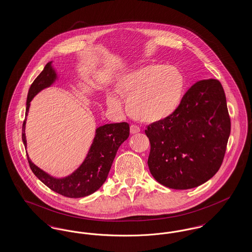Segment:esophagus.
<instances>
[{
  "mask_svg": "<svg viewBox=\"0 0 252 252\" xmlns=\"http://www.w3.org/2000/svg\"><path fill=\"white\" fill-rule=\"evenodd\" d=\"M140 127L138 126H136V125H131L130 126V133L131 134H135V133H138V132H140Z\"/></svg>",
  "mask_w": 252,
  "mask_h": 252,
  "instance_id": "1",
  "label": "esophagus"
}]
</instances>
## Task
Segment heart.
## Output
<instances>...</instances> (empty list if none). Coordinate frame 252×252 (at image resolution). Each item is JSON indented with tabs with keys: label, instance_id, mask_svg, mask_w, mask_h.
<instances>
[{
	"label": "heart",
	"instance_id": "heart-1",
	"mask_svg": "<svg viewBox=\"0 0 252 252\" xmlns=\"http://www.w3.org/2000/svg\"><path fill=\"white\" fill-rule=\"evenodd\" d=\"M185 91V77L179 69L151 64L130 72L121 80L119 92L126 99V109L137 120L156 123L171 117L180 107ZM109 107L121 103L113 94Z\"/></svg>",
	"mask_w": 252,
	"mask_h": 252
}]
</instances>
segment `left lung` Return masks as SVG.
Masks as SVG:
<instances>
[{
	"label": "left lung",
	"instance_id": "obj_1",
	"mask_svg": "<svg viewBox=\"0 0 252 252\" xmlns=\"http://www.w3.org/2000/svg\"><path fill=\"white\" fill-rule=\"evenodd\" d=\"M148 167L160 184L177 190L197 187L221 166L230 134V118L221 83L204 79L192 85L177 111L147 126Z\"/></svg>",
	"mask_w": 252,
	"mask_h": 252
}]
</instances>
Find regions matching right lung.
<instances>
[{
    "label": "right lung",
    "mask_w": 252,
    "mask_h": 252,
    "mask_svg": "<svg viewBox=\"0 0 252 252\" xmlns=\"http://www.w3.org/2000/svg\"><path fill=\"white\" fill-rule=\"evenodd\" d=\"M55 79L56 72L51 67V62H49L29 89L26 101V116L33 97L42 89L49 87ZM25 121L26 119H24L23 124L22 138L26 146L24 133ZM128 136L129 125L126 122L107 124L98 127L96 129L95 138L84 162L72 175L64 179H55L49 176L36 166L28 156L27 159L36 178L54 192L71 198L84 197L97 191L106 181L117 150Z\"/></svg>",
    "instance_id": "1"
}]
</instances>
